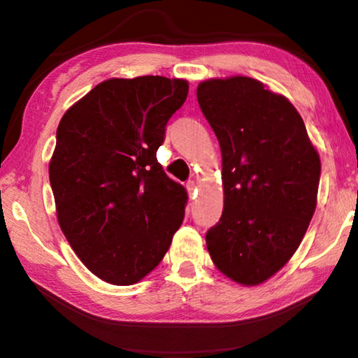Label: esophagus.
Here are the masks:
<instances>
[{"instance_id": "obj_1", "label": "esophagus", "mask_w": 358, "mask_h": 358, "mask_svg": "<svg viewBox=\"0 0 358 358\" xmlns=\"http://www.w3.org/2000/svg\"><path fill=\"white\" fill-rule=\"evenodd\" d=\"M187 190H189V195L190 197H195V192H197V182L195 180H190V182H187Z\"/></svg>"}]
</instances>
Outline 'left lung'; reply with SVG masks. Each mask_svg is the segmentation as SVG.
<instances>
[{
  "label": "left lung",
  "mask_w": 358,
  "mask_h": 358,
  "mask_svg": "<svg viewBox=\"0 0 358 358\" xmlns=\"http://www.w3.org/2000/svg\"><path fill=\"white\" fill-rule=\"evenodd\" d=\"M197 99L222 150L223 213L207 249L223 275L256 287L300 246L316 210L320 153L285 96L248 76L212 78Z\"/></svg>",
  "instance_id": "8db88e82"
}]
</instances>
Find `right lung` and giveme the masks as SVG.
I'll return each instance as SVG.
<instances>
[{"mask_svg":"<svg viewBox=\"0 0 358 358\" xmlns=\"http://www.w3.org/2000/svg\"><path fill=\"white\" fill-rule=\"evenodd\" d=\"M179 78H110L62 117L48 164L57 218L80 261L112 285H134L163 261L187 192L156 151L187 99Z\"/></svg>","mask_w":358,"mask_h":358,"instance_id":"obj_1","label":"right lung"}]
</instances>
